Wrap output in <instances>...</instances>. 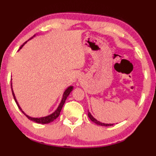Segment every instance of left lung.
<instances>
[{
  "mask_svg": "<svg viewBox=\"0 0 156 156\" xmlns=\"http://www.w3.org/2000/svg\"><path fill=\"white\" fill-rule=\"evenodd\" d=\"M87 112H88V113H87L88 117L90 118V120H91L92 122H93L94 123H95L96 124L100 125V126H112V125L114 124H105V123H102V122H100L99 121H98L97 119H95V118L93 117V115H91L90 112L89 111H87Z\"/></svg>",
  "mask_w": 156,
  "mask_h": 156,
  "instance_id": "1",
  "label": "left lung"
}]
</instances>
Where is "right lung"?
<instances>
[{
	"label": "right lung",
	"instance_id": "add662e5",
	"mask_svg": "<svg viewBox=\"0 0 156 156\" xmlns=\"http://www.w3.org/2000/svg\"><path fill=\"white\" fill-rule=\"evenodd\" d=\"M34 37H35V34L34 35L33 37H32V38H30V39H29V40H30V39L33 38ZM27 41H25V42L20 47V49H21L22 48H23V46L25 45V44L27 43ZM20 49H19V50H20ZM19 50H18V51H19ZM12 84V82H11V90H12V95H13V98H14V100H15V102L17 103V106H18V108H19L20 109L22 112H23V113L24 114V115H25L26 116V117H27L30 120H32V121L35 122L36 123H38V124H49V123L53 122L54 119H56V118L58 117L59 115H60V112H61V109H62L63 105H64V103H65V102H66V100L67 97L69 95V94L71 93V92L72 90H73V86H69V87H67L66 90L64 91V93H63V97H62V99H61V101L60 104H59L58 107H57V109H56L55 111L53 113L51 114V115H48V116H46V117H39V118L37 117V118H35V117H30V116H28L27 115H26V114L23 111V109H21V107H20L18 102H17V100H16V98H15V94H14V92H13Z\"/></svg>",
	"mask_w": 156,
	"mask_h": 156
}]
</instances>
